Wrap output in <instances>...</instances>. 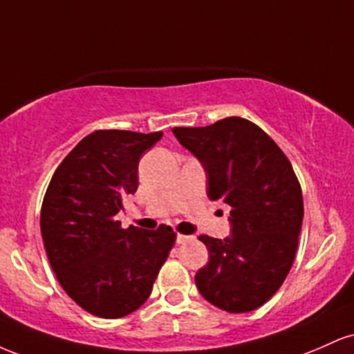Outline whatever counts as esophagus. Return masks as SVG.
<instances>
[{
    "mask_svg": "<svg viewBox=\"0 0 354 354\" xmlns=\"http://www.w3.org/2000/svg\"><path fill=\"white\" fill-rule=\"evenodd\" d=\"M193 236H189V234H181V233H178V236H176V243L178 245H185V243H188V241H193Z\"/></svg>",
    "mask_w": 354,
    "mask_h": 354,
    "instance_id": "34e87169",
    "label": "esophagus"
}]
</instances>
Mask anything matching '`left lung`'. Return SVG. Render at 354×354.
<instances>
[{"instance_id": "left-lung-1", "label": "left lung", "mask_w": 354, "mask_h": 354, "mask_svg": "<svg viewBox=\"0 0 354 354\" xmlns=\"http://www.w3.org/2000/svg\"><path fill=\"white\" fill-rule=\"evenodd\" d=\"M173 133L205 166L209 200L231 206L230 238L200 236L209 261L194 278L198 290L223 311H253L279 290L298 250L304 209L293 166L245 118Z\"/></svg>"}]
</instances>
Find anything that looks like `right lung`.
I'll use <instances>...</instances> for the list:
<instances>
[{"instance_id":"right-lung-1","label":"right lung","mask_w":354,"mask_h":354,"mask_svg":"<svg viewBox=\"0 0 354 354\" xmlns=\"http://www.w3.org/2000/svg\"><path fill=\"white\" fill-rule=\"evenodd\" d=\"M163 133L98 129L61 161L43 198L41 236L66 295L91 315L118 319L149 298L176 241L171 226L121 228L115 218L138 189V163Z\"/></svg>"}]
</instances>
